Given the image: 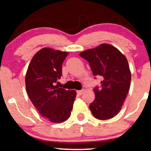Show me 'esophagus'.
<instances>
[{"label": "esophagus", "mask_w": 151, "mask_h": 151, "mask_svg": "<svg viewBox=\"0 0 151 151\" xmlns=\"http://www.w3.org/2000/svg\"><path fill=\"white\" fill-rule=\"evenodd\" d=\"M83 90H79V91H77V94H79V95H81L82 94V93H83Z\"/></svg>", "instance_id": "esophagus-1"}]
</instances>
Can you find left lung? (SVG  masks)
<instances>
[{"label":"left lung","mask_w":151,"mask_h":151,"mask_svg":"<svg viewBox=\"0 0 151 151\" xmlns=\"http://www.w3.org/2000/svg\"><path fill=\"white\" fill-rule=\"evenodd\" d=\"M79 56L89 62L93 75L102 78L101 86L93 89L95 99L89 105L91 114L100 120L111 119L120 111L131 84L126 57L109 44L85 50Z\"/></svg>","instance_id":"8db88e82"}]
</instances>
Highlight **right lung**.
<instances>
[{"label":"right lung","instance_id":"obj_1","mask_svg":"<svg viewBox=\"0 0 151 151\" xmlns=\"http://www.w3.org/2000/svg\"><path fill=\"white\" fill-rule=\"evenodd\" d=\"M67 55V52L43 48L34 55L25 76L26 90L32 104L42 116L53 123L68 119L77 94L74 90L55 86Z\"/></svg>","mask_w":151,"mask_h":151}]
</instances>
